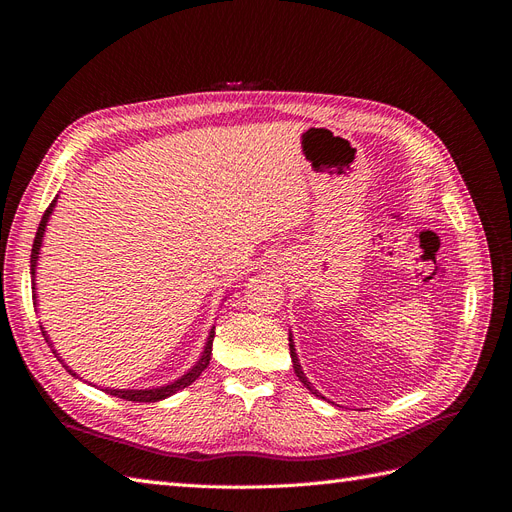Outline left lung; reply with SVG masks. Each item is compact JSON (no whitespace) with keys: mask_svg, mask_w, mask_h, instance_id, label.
<instances>
[{"mask_svg":"<svg viewBox=\"0 0 512 512\" xmlns=\"http://www.w3.org/2000/svg\"><path fill=\"white\" fill-rule=\"evenodd\" d=\"M288 346H290V359H292V367H294V374H297V378L307 386V389L309 391H312L316 397H322L316 389H314V386H312V382H309L307 378H305V374H303V369H301V365H299V356H297V352H294V342H292V333H290V337H288ZM324 399V397H322Z\"/></svg>","mask_w":512,"mask_h":512,"instance_id":"left-lung-1","label":"left lung"}]
</instances>
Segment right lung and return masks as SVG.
Instances as JSON below:
<instances>
[{
    "label": "right lung",
    "mask_w": 512,
    "mask_h": 512,
    "mask_svg": "<svg viewBox=\"0 0 512 512\" xmlns=\"http://www.w3.org/2000/svg\"><path fill=\"white\" fill-rule=\"evenodd\" d=\"M55 203L57 200H53V203L46 207V211H44V215H42V220H40V226H38V232H36V239H34V245H32V280L36 277V265H38V254H40V245H42V237H44V228H46V222H49V218H51V213H53V207H55ZM34 301H36V288H34ZM36 305V303H34ZM215 329V327H213ZM211 329V333H209V337H207V346H205V350H203V354H200V359H198V363L188 371V374L185 376H181L179 380H175V382H170V384H166V386H160V389H141V391H136V389H104L108 395H113V397H119V399H126V401H141V404H151V401H160V399H166V397H170V395H175L177 391H181V389H185V386H190L200 374H203V371L207 369V365H209V361H211V346H213V337H215V331ZM46 335V333H44ZM46 342H49V337H46ZM57 354V352H55ZM66 369H68V365H64ZM72 376H76L72 369H68Z\"/></svg>",
    "instance_id": "1"
}]
</instances>
